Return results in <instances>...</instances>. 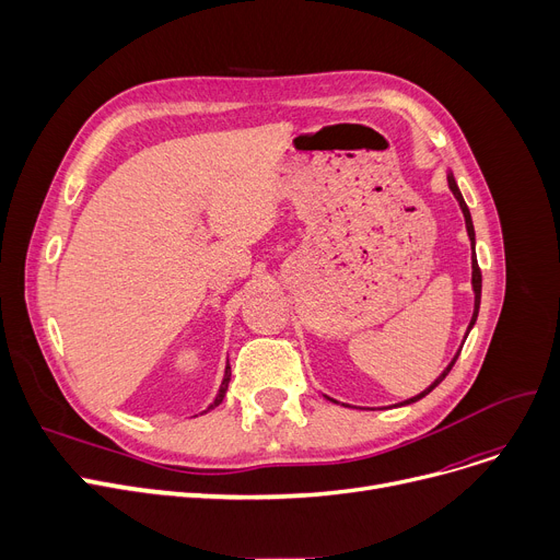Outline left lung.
<instances>
[{"label": "left lung", "instance_id": "8db88e82", "mask_svg": "<svg viewBox=\"0 0 560 560\" xmlns=\"http://www.w3.org/2000/svg\"><path fill=\"white\" fill-rule=\"evenodd\" d=\"M447 184H450V190L454 192V197H456V201H458V206H460V211H463V218H465V229H467V235H469V247H472V292H475V311H472V319H469V325H467V331H465V338H467V334L472 331V327H475V322H477V315H479V306H481V270H479V262H477V254H475V245H477V238H475V224H472V215H469V209H467V203H465V199H463V195H460V190H458V184H456V179H454V174H452V170H447ZM465 342V340H463ZM460 349H463V345H460ZM460 349L456 351L454 354V359L450 361V365L438 374V378L433 381V384L429 386V388H424L420 395H416V397H410V399H404V401H399V404H395V406H406V404H413V401H418V399H422V397H427L440 381H443L447 374H450V370L454 368V363H456V359H458V354H460ZM329 401H334V404H340V401H336L334 397H329V395H325ZM342 406H349V404H342Z\"/></svg>", "mask_w": 560, "mask_h": 560}]
</instances>
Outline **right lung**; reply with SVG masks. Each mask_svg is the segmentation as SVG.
<instances>
[{"label": "right lung", "mask_w": 560, "mask_h": 560, "mask_svg": "<svg viewBox=\"0 0 560 560\" xmlns=\"http://www.w3.org/2000/svg\"><path fill=\"white\" fill-rule=\"evenodd\" d=\"M229 381H231V365H229V361H226V365H224V378H222V384H220V390H218L215 399L209 404V408H206V410H213L215 406L222 404V399H224V395H226V388H229ZM206 410H203V413H206Z\"/></svg>", "instance_id": "1"}]
</instances>
